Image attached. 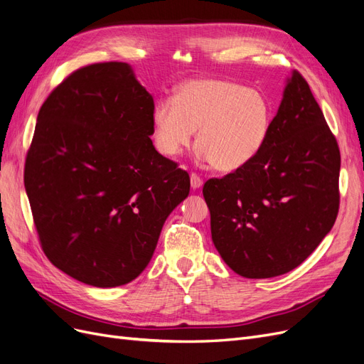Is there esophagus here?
Instances as JSON below:
<instances>
[{
	"instance_id": "obj_1",
	"label": "esophagus",
	"mask_w": 364,
	"mask_h": 364,
	"mask_svg": "<svg viewBox=\"0 0 364 364\" xmlns=\"http://www.w3.org/2000/svg\"><path fill=\"white\" fill-rule=\"evenodd\" d=\"M190 182H191V188L193 190H199V188H202V185H203V181L196 173H191Z\"/></svg>"
}]
</instances>
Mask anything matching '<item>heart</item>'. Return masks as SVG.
<instances>
[{
    "label": "heart",
    "instance_id": "heart-1",
    "mask_svg": "<svg viewBox=\"0 0 364 364\" xmlns=\"http://www.w3.org/2000/svg\"><path fill=\"white\" fill-rule=\"evenodd\" d=\"M272 105L257 87L226 79H191L173 98L158 102L151 114L155 144L178 156L197 128V155L220 171L245 167L264 147L272 126Z\"/></svg>",
    "mask_w": 364,
    "mask_h": 364
}]
</instances>
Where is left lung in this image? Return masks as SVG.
Returning <instances> with one entry per match:
<instances>
[{"mask_svg":"<svg viewBox=\"0 0 364 364\" xmlns=\"http://www.w3.org/2000/svg\"><path fill=\"white\" fill-rule=\"evenodd\" d=\"M338 174L337 141L310 86L293 71L261 151L203 185L220 257L250 279L296 269L334 226Z\"/></svg>","mask_w":364,"mask_h":364,"instance_id":"1","label":"left lung"}]
</instances>
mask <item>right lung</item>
Wrapping results in <instances>:
<instances>
[{"label": "right lung", "instance_id": "add662e5", "mask_svg": "<svg viewBox=\"0 0 364 364\" xmlns=\"http://www.w3.org/2000/svg\"><path fill=\"white\" fill-rule=\"evenodd\" d=\"M153 97L124 62L73 73L42 105L24 185L47 258L109 289L147 267L190 176L153 146Z\"/></svg>", "mask_w": 364, "mask_h": 364}]
</instances>
